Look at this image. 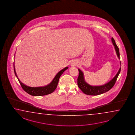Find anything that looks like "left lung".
<instances>
[{
  "label": "left lung",
  "instance_id": "8db88e82",
  "mask_svg": "<svg viewBox=\"0 0 135 135\" xmlns=\"http://www.w3.org/2000/svg\"><path fill=\"white\" fill-rule=\"evenodd\" d=\"M111 40H112V43L115 47V52L117 54L118 57V59H119V51L118 47L116 45L115 41L113 37H112ZM120 63L121 65V62ZM120 70H121V67H120L117 74L113 78V79L112 80H111L109 82L106 83L105 84L101 86H91L89 85V84H88L87 82H86L84 78L83 73L80 69H79V75L78 78V85L79 86V89L86 95H97L102 94L103 93H104L105 92H107L109 91L115 85V81L120 72Z\"/></svg>",
  "mask_w": 135,
  "mask_h": 135
}]
</instances>
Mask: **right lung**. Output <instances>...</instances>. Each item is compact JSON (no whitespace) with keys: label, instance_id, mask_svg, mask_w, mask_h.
<instances>
[{"label":"right lung","instance_id":"obj_1","mask_svg":"<svg viewBox=\"0 0 135 135\" xmlns=\"http://www.w3.org/2000/svg\"><path fill=\"white\" fill-rule=\"evenodd\" d=\"M13 68H14V72H15V75L17 76L22 89L25 92H27L28 94H30V95H33V96H42V95H47L53 93L56 90L60 76L68 68V67H66L64 69H62L61 71H60L55 76L52 81L48 85L45 86H43V87H29L24 84L23 83H22L20 81V79L17 76L15 68L14 63H13Z\"/></svg>","mask_w":135,"mask_h":135}]
</instances>
